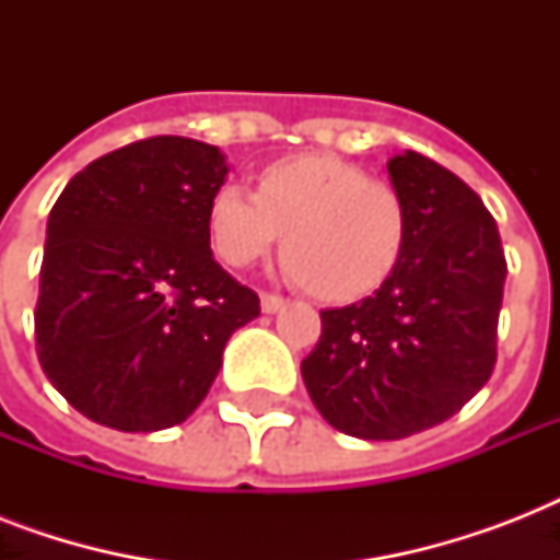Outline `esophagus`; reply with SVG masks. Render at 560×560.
I'll return each instance as SVG.
<instances>
[{
  "label": "esophagus",
  "instance_id": "obj_1",
  "mask_svg": "<svg viewBox=\"0 0 560 560\" xmlns=\"http://www.w3.org/2000/svg\"><path fill=\"white\" fill-rule=\"evenodd\" d=\"M284 305H288V299L276 296V293H261V311H264V314H279Z\"/></svg>",
  "mask_w": 560,
  "mask_h": 560
}]
</instances>
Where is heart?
Instances as JSON below:
<instances>
[{
  "label": "heart",
  "mask_w": 560,
  "mask_h": 560,
  "mask_svg": "<svg viewBox=\"0 0 560 560\" xmlns=\"http://www.w3.org/2000/svg\"><path fill=\"white\" fill-rule=\"evenodd\" d=\"M209 235L232 267L284 244L288 272L299 284L328 302H354L398 267L407 209L389 183L369 179L354 162L299 153L264 168L258 191L223 183L211 194Z\"/></svg>",
  "instance_id": "heart-1"
}]
</instances>
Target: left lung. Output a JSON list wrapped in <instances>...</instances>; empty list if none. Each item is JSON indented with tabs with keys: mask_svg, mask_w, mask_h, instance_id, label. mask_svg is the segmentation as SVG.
<instances>
[{
	"mask_svg": "<svg viewBox=\"0 0 560 560\" xmlns=\"http://www.w3.org/2000/svg\"><path fill=\"white\" fill-rule=\"evenodd\" d=\"M407 241L372 296L323 311L302 360L307 395L334 430L366 442L421 433L459 412L491 377L505 255L477 191L416 151L386 162Z\"/></svg>",
	"mask_w": 560,
	"mask_h": 560,
	"instance_id": "1",
	"label": "left lung"
}]
</instances>
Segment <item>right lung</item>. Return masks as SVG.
Here are the masks:
<instances>
[{
  "mask_svg": "<svg viewBox=\"0 0 560 560\" xmlns=\"http://www.w3.org/2000/svg\"><path fill=\"white\" fill-rule=\"evenodd\" d=\"M214 144L153 136L90 162L48 214L37 358L95 424L153 433L200 407L258 296L211 255Z\"/></svg>",
  "mask_w": 560,
  "mask_h": 560,
  "instance_id": "right-lung-1",
  "label": "right lung"
}]
</instances>
